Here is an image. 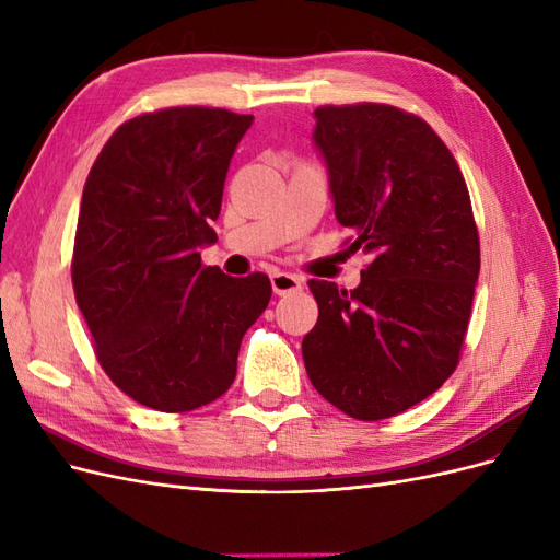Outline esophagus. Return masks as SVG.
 Segmentation results:
<instances>
[{
    "instance_id": "obj_1",
    "label": "esophagus",
    "mask_w": 560,
    "mask_h": 560,
    "mask_svg": "<svg viewBox=\"0 0 560 560\" xmlns=\"http://www.w3.org/2000/svg\"><path fill=\"white\" fill-rule=\"evenodd\" d=\"M270 287H273V292L278 296H287V294H296L301 292V278L292 276V273H273L270 276Z\"/></svg>"
}]
</instances>
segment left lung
<instances>
[{"mask_svg": "<svg viewBox=\"0 0 560 560\" xmlns=\"http://www.w3.org/2000/svg\"><path fill=\"white\" fill-rule=\"evenodd\" d=\"M338 224L369 254L362 282L308 280L317 325L301 343L317 393L350 418L383 420L453 374L479 280L465 177L420 116L393 105L317 107Z\"/></svg>", "mask_w": 560, "mask_h": 560, "instance_id": "8db88e82", "label": "left lung"}]
</instances>
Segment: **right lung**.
<instances>
[{
  "mask_svg": "<svg viewBox=\"0 0 560 560\" xmlns=\"http://www.w3.org/2000/svg\"><path fill=\"white\" fill-rule=\"evenodd\" d=\"M252 121L219 107L135 116L83 186L74 296L100 366L149 409L184 413L222 397L273 292L264 273L231 278L200 261L217 243L210 222Z\"/></svg>",
  "mask_w": 560,
  "mask_h": 560,
  "instance_id": "right-lung-1",
  "label": "right lung"
}]
</instances>
